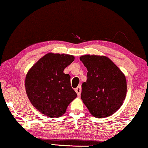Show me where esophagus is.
Segmentation results:
<instances>
[{
    "label": "esophagus",
    "instance_id": "1",
    "mask_svg": "<svg viewBox=\"0 0 148 148\" xmlns=\"http://www.w3.org/2000/svg\"><path fill=\"white\" fill-rule=\"evenodd\" d=\"M75 92L77 93V96L79 97L80 95H81V92H82V87H81V86H79L77 88H75Z\"/></svg>",
    "mask_w": 148,
    "mask_h": 148
}]
</instances>
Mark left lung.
Segmentation results:
<instances>
[{"label": "left lung", "instance_id": "8db88e82", "mask_svg": "<svg viewBox=\"0 0 148 148\" xmlns=\"http://www.w3.org/2000/svg\"><path fill=\"white\" fill-rule=\"evenodd\" d=\"M79 59L88 69V79L82 84L81 98L96 118L116 112L127 94V80L120 69L105 56L83 55Z\"/></svg>", "mask_w": 148, "mask_h": 148}]
</instances>
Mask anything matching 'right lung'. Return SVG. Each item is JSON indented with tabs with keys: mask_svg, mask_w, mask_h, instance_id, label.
<instances>
[{
	"mask_svg": "<svg viewBox=\"0 0 148 148\" xmlns=\"http://www.w3.org/2000/svg\"><path fill=\"white\" fill-rule=\"evenodd\" d=\"M75 59L70 54L49 52L28 71L25 87L32 104L50 118L63 115L77 94L71 88L69 74L63 71Z\"/></svg>",
	"mask_w": 148,
	"mask_h": 148,
	"instance_id": "add662e5",
	"label": "right lung"
}]
</instances>
